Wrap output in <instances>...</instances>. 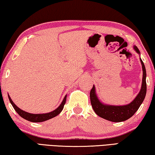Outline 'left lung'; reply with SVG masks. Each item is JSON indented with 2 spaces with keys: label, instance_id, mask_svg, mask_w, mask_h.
Returning <instances> with one entry per match:
<instances>
[{
  "label": "left lung",
  "instance_id": "left-lung-1",
  "mask_svg": "<svg viewBox=\"0 0 155 155\" xmlns=\"http://www.w3.org/2000/svg\"><path fill=\"white\" fill-rule=\"evenodd\" d=\"M133 48L138 54H140V52L137 46H134ZM140 61L141 65H142L143 70V78L141 90L137 96H136V98L130 103L122 106L109 105V104L102 103L97 97L95 86L93 85V87L90 91V101L94 111L98 116L111 122H123L132 117L140 108V105L145 98L146 94V68L141 59H140Z\"/></svg>",
  "mask_w": 155,
  "mask_h": 155
}]
</instances>
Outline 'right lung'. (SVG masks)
I'll use <instances>...</instances> for the list:
<instances>
[{
  "label": "right lung",
  "instance_id": "right-lung-1",
  "mask_svg": "<svg viewBox=\"0 0 155 155\" xmlns=\"http://www.w3.org/2000/svg\"><path fill=\"white\" fill-rule=\"evenodd\" d=\"M8 97H9L10 103H11V104H12V106L14 108L15 111H16L18 114V115L22 117V118H24L25 120H28V121H30L32 122H41L46 121V120H50L52 118V117L57 116V115H58L61 112L63 109H64V104H65L67 96L66 95L65 96L62 103L55 110H54V111H52L50 113H47V114H30V113L26 112L25 111H22V109H20L19 107H18L16 105H15L9 95H8Z\"/></svg>",
  "mask_w": 155,
  "mask_h": 155
}]
</instances>
